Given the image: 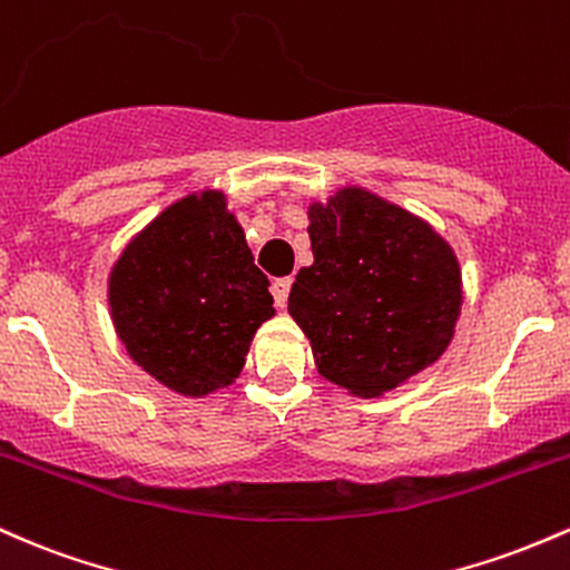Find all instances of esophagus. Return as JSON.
Here are the masks:
<instances>
[{"label":"esophagus","mask_w":570,"mask_h":570,"mask_svg":"<svg viewBox=\"0 0 570 570\" xmlns=\"http://www.w3.org/2000/svg\"><path fill=\"white\" fill-rule=\"evenodd\" d=\"M291 285H293L291 277H279V279H274V283H272L274 304H277L279 309H283V306L287 304V293H291Z\"/></svg>","instance_id":"obj_1"}]
</instances>
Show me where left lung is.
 Segmentation results:
<instances>
[{"instance_id": "8db88e82", "label": "left lung", "mask_w": 570, "mask_h": 570, "mask_svg": "<svg viewBox=\"0 0 570 570\" xmlns=\"http://www.w3.org/2000/svg\"><path fill=\"white\" fill-rule=\"evenodd\" d=\"M315 264L296 274L287 309L317 371L380 395L431 366L463 304L455 253L441 236L361 188L309 207Z\"/></svg>"}]
</instances>
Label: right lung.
<instances>
[{
	"mask_svg": "<svg viewBox=\"0 0 570 570\" xmlns=\"http://www.w3.org/2000/svg\"><path fill=\"white\" fill-rule=\"evenodd\" d=\"M272 304L268 277L223 194L171 204L110 274L112 323L126 350L183 395L232 385Z\"/></svg>",
	"mask_w": 570,
	"mask_h": 570,
	"instance_id": "obj_1",
	"label": "right lung"
}]
</instances>
